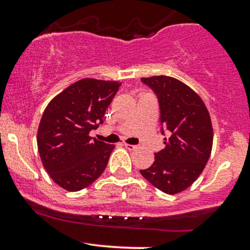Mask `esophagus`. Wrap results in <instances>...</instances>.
I'll return each mask as SVG.
<instances>
[{"mask_svg":"<svg viewBox=\"0 0 250 250\" xmlns=\"http://www.w3.org/2000/svg\"><path fill=\"white\" fill-rule=\"evenodd\" d=\"M123 146H125L127 150H135V148H137V146L135 145H130V144H127V143L123 144Z\"/></svg>","mask_w":250,"mask_h":250,"instance_id":"34e87169","label":"esophagus"}]
</instances>
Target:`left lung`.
Masks as SVG:
<instances>
[{
  "mask_svg": "<svg viewBox=\"0 0 250 250\" xmlns=\"http://www.w3.org/2000/svg\"><path fill=\"white\" fill-rule=\"evenodd\" d=\"M157 95L166 147L141 175L168 195L186 190L201 175L213 146V125L200 95L169 76L141 78ZM162 134H165L162 128Z\"/></svg>",
  "mask_w": 250,
  "mask_h": 250,
  "instance_id": "1",
  "label": "left lung"
}]
</instances>
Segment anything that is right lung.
Listing matches in <instances>:
<instances>
[{
  "label": "right lung",
  "mask_w": 250,
  "mask_h": 250,
  "mask_svg": "<svg viewBox=\"0 0 250 250\" xmlns=\"http://www.w3.org/2000/svg\"><path fill=\"white\" fill-rule=\"evenodd\" d=\"M121 82L83 78L47 105L37 132V147L44 169L55 184L80 191L94 183L106 168L115 148L89 137L103 123Z\"/></svg>",
  "instance_id": "obj_1"
}]
</instances>
